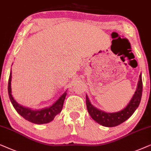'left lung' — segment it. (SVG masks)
I'll return each mask as SVG.
<instances>
[{"label":"left lung","mask_w":151,"mask_h":151,"mask_svg":"<svg viewBox=\"0 0 151 151\" xmlns=\"http://www.w3.org/2000/svg\"><path fill=\"white\" fill-rule=\"evenodd\" d=\"M142 88H143V83H142L141 74L139 78L135 92L129 103L123 110L116 112H106L96 108L91 104L89 98L86 94V102L88 111L93 120L100 125L106 127H114L119 125L130 117L138 108L142 99Z\"/></svg>","instance_id":"left-lung-1"}]
</instances>
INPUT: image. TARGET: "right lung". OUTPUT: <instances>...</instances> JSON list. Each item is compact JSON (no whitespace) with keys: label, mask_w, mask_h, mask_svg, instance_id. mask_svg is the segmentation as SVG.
<instances>
[{"label":"right lung","mask_w":151,"mask_h":151,"mask_svg":"<svg viewBox=\"0 0 151 151\" xmlns=\"http://www.w3.org/2000/svg\"><path fill=\"white\" fill-rule=\"evenodd\" d=\"M12 70L9 74V82H8V93L9 99L12 104L20 115L23 116L24 119L32 123L36 124H44L50 123L54 119L55 116L61 112L63 106L64 100L65 99L67 91H65L55 103L49 107L42 108L40 110H32V108L25 107L21 105L14 99L12 94Z\"/></svg>","instance_id":"add662e5"}]
</instances>
